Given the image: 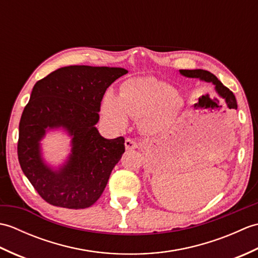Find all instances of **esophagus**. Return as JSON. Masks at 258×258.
Returning a JSON list of instances; mask_svg holds the SVG:
<instances>
[{"instance_id": "obj_1", "label": "esophagus", "mask_w": 258, "mask_h": 258, "mask_svg": "<svg viewBox=\"0 0 258 258\" xmlns=\"http://www.w3.org/2000/svg\"><path fill=\"white\" fill-rule=\"evenodd\" d=\"M125 147H126V150L132 151L135 149H139L140 143L138 141H135L133 139H126L125 140Z\"/></svg>"}]
</instances>
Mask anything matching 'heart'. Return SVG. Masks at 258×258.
<instances>
[{
	"label": "heart",
	"instance_id": "b5f03b06",
	"mask_svg": "<svg viewBox=\"0 0 258 258\" xmlns=\"http://www.w3.org/2000/svg\"><path fill=\"white\" fill-rule=\"evenodd\" d=\"M102 114L114 127L126 126L128 114L141 118L144 132L160 135L176 123L183 100L173 87L155 78H135L124 82L118 97L107 92L102 101Z\"/></svg>",
	"mask_w": 258,
	"mask_h": 258
}]
</instances>
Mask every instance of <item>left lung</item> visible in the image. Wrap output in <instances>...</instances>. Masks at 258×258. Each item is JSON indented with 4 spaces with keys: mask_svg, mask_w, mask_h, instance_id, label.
Segmentation results:
<instances>
[{
    "mask_svg": "<svg viewBox=\"0 0 258 258\" xmlns=\"http://www.w3.org/2000/svg\"><path fill=\"white\" fill-rule=\"evenodd\" d=\"M179 72L184 76H187V78H195L201 79L202 81L205 82H212V83L215 85V89L218 94L226 101L227 106L234 109L237 108V102L236 98H235V95L233 94V92L229 91V89H227L225 85H223L222 82L211 72H208V71L205 70H179Z\"/></svg>",
    "mask_w": 258,
    "mask_h": 258,
    "instance_id": "8db88e82",
    "label": "left lung"
}]
</instances>
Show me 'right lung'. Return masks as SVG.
<instances>
[{
    "instance_id": "obj_1",
    "label": "right lung",
    "mask_w": 258,
    "mask_h": 258,
    "mask_svg": "<svg viewBox=\"0 0 258 258\" xmlns=\"http://www.w3.org/2000/svg\"><path fill=\"white\" fill-rule=\"evenodd\" d=\"M125 69L72 65L36 82L19 126L18 156L22 171L48 204L80 210L100 199L112 169L125 152V140L98 133L101 102ZM63 127L73 136L67 164L53 171L42 162L39 141L47 128Z\"/></svg>"
}]
</instances>
